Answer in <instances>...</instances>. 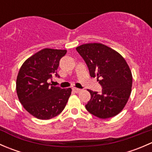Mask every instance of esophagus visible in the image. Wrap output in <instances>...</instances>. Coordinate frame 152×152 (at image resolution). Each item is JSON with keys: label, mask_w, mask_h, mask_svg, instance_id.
Segmentation results:
<instances>
[{"label": "esophagus", "mask_w": 152, "mask_h": 152, "mask_svg": "<svg viewBox=\"0 0 152 152\" xmlns=\"http://www.w3.org/2000/svg\"><path fill=\"white\" fill-rule=\"evenodd\" d=\"M73 91L75 92V93H79V92L82 91V90H81V89H79V88H76V87H73Z\"/></svg>", "instance_id": "esophagus-1"}]
</instances>
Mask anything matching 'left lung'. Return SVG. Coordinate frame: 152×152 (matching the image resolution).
I'll use <instances>...</instances> for the list:
<instances>
[{
  "instance_id": "obj_1",
  "label": "left lung",
  "mask_w": 152,
  "mask_h": 152,
  "mask_svg": "<svg viewBox=\"0 0 152 152\" xmlns=\"http://www.w3.org/2000/svg\"><path fill=\"white\" fill-rule=\"evenodd\" d=\"M76 50L85 61L91 77H97L102 93L88 90L91 99L85 105L99 118L114 117L122 111L132 92V75L118 52L102 43L79 45Z\"/></svg>"
}]
</instances>
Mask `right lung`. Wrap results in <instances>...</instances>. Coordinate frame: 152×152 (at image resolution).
I'll use <instances>...</instances> for the list:
<instances>
[{
	"instance_id": "1",
	"label": "right lung",
	"mask_w": 152,
	"mask_h": 152,
	"mask_svg": "<svg viewBox=\"0 0 152 152\" xmlns=\"http://www.w3.org/2000/svg\"><path fill=\"white\" fill-rule=\"evenodd\" d=\"M66 50L44 48L27 59L20 68L16 91L21 104L34 117L48 120L65 109L71 88L62 89L48 83L56 73Z\"/></svg>"
}]
</instances>
